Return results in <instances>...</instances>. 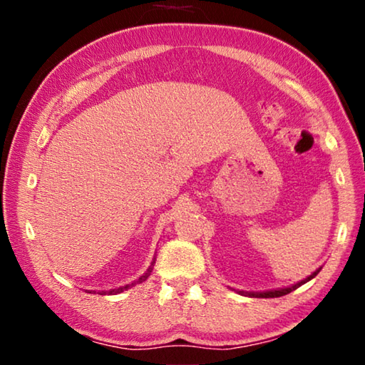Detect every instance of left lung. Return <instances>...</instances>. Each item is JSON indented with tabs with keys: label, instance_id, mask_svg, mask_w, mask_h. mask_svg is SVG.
I'll list each match as a JSON object with an SVG mask.
<instances>
[{
	"label": "left lung",
	"instance_id": "left-lung-1",
	"mask_svg": "<svg viewBox=\"0 0 365 365\" xmlns=\"http://www.w3.org/2000/svg\"><path fill=\"white\" fill-rule=\"evenodd\" d=\"M319 272H320V269H317L316 272H314L312 275H309L307 279L301 280V282H298V283H294V285L287 287V288L270 289V292H257V293H255V292H238V293H242V294H245V296H251V298H280V296H285V294H288V293H292V292H294L296 288H299L301 285H304L306 282L312 280L314 277H316V275L319 274Z\"/></svg>",
	"mask_w": 365,
	"mask_h": 365
}]
</instances>
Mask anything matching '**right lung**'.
Returning <instances> with one entry per match:
<instances>
[{
	"mask_svg": "<svg viewBox=\"0 0 365 365\" xmlns=\"http://www.w3.org/2000/svg\"><path fill=\"white\" fill-rule=\"evenodd\" d=\"M154 261H156V257H154L153 259V262H151V265H150V267H148V270L145 272V274L143 275H141L140 277V279L137 280V282H133V283H128V285H125V287H120V288H115V289H110V292H101V294H115V293H122V292H125V289H128V288H132V287H135V285H137V283H141V282H145L146 279H148V277H150L151 275V272H153V265H154ZM91 293V292H90Z\"/></svg>",
	"mask_w": 365,
	"mask_h": 365,
	"instance_id": "right-lung-1",
	"label": "right lung"
}]
</instances>
